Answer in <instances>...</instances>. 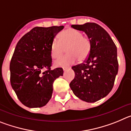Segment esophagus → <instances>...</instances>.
I'll list each match as a JSON object with an SVG mask.
<instances>
[{
    "label": "esophagus",
    "instance_id": "esophagus-1",
    "mask_svg": "<svg viewBox=\"0 0 131 131\" xmlns=\"http://www.w3.org/2000/svg\"><path fill=\"white\" fill-rule=\"evenodd\" d=\"M68 69H69V67H63V71H66Z\"/></svg>",
    "mask_w": 131,
    "mask_h": 131
}]
</instances>
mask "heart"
Returning a JSON list of instances; mask_svg holds the SVG:
<instances>
[{
    "mask_svg": "<svg viewBox=\"0 0 131 131\" xmlns=\"http://www.w3.org/2000/svg\"><path fill=\"white\" fill-rule=\"evenodd\" d=\"M91 40L81 31L73 28L67 29L58 35V42L54 41L50 47L52 58L58 59L66 50L67 54L55 62L58 67L69 66L79 60H86L91 50Z\"/></svg>",
    "mask_w": 131,
    "mask_h": 131,
    "instance_id": "1",
    "label": "heart"
}]
</instances>
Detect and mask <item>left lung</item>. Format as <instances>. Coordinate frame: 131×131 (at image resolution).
I'll return each instance as SVG.
<instances>
[{
  "label": "left lung",
  "mask_w": 131,
  "mask_h": 131,
  "mask_svg": "<svg viewBox=\"0 0 131 131\" xmlns=\"http://www.w3.org/2000/svg\"><path fill=\"white\" fill-rule=\"evenodd\" d=\"M91 40V50L84 62L72 67L75 78L69 86L74 94L86 102H95L112 91L118 72L117 47L107 31L95 23L72 25Z\"/></svg>",
  "instance_id": "8db88e82"
}]
</instances>
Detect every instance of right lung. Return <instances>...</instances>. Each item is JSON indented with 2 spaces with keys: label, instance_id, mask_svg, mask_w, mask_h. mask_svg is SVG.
I'll use <instances>...</instances> for the list:
<instances>
[{
  "label": "right lung",
  "instance_id": "obj_1",
  "mask_svg": "<svg viewBox=\"0 0 131 131\" xmlns=\"http://www.w3.org/2000/svg\"><path fill=\"white\" fill-rule=\"evenodd\" d=\"M64 27H35L16 45L10 63V83L19 101L28 107L45 106L52 97L53 83L63 69H51L50 47Z\"/></svg>",
  "mask_w": 131,
  "mask_h": 131
}]
</instances>
